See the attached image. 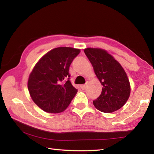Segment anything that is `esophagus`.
<instances>
[{"label": "esophagus", "instance_id": "34e87169", "mask_svg": "<svg viewBox=\"0 0 154 154\" xmlns=\"http://www.w3.org/2000/svg\"><path fill=\"white\" fill-rule=\"evenodd\" d=\"M81 88H82L83 90H84V89H86V85H81Z\"/></svg>", "mask_w": 154, "mask_h": 154}]
</instances>
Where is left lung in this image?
I'll use <instances>...</instances> for the list:
<instances>
[{
  "mask_svg": "<svg viewBox=\"0 0 154 154\" xmlns=\"http://www.w3.org/2000/svg\"><path fill=\"white\" fill-rule=\"evenodd\" d=\"M84 52L103 86L100 96L93 101L95 107L102 112H113L122 108L131 92L123 68L106 50L89 48Z\"/></svg>",
  "mask_w": 154,
  "mask_h": 154,
  "instance_id": "obj_1",
  "label": "left lung"
}]
</instances>
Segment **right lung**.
Listing matches in <instances>:
<instances>
[{"label":"right lung","instance_id":"1","mask_svg":"<svg viewBox=\"0 0 154 154\" xmlns=\"http://www.w3.org/2000/svg\"><path fill=\"white\" fill-rule=\"evenodd\" d=\"M80 50L56 48L44 56L29 75L28 90L42 110L59 113L68 107L77 92L70 82L69 67Z\"/></svg>","mask_w":154,"mask_h":154}]
</instances>
